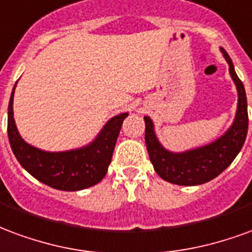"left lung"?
<instances>
[{
    "label": "left lung",
    "instance_id": "8db88e82",
    "mask_svg": "<svg viewBox=\"0 0 252 252\" xmlns=\"http://www.w3.org/2000/svg\"><path fill=\"white\" fill-rule=\"evenodd\" d=\"M225 62L229 65V75L234 80L238 91V107L232 125L227 131L216 138L214 142L199 148L189 149L185 152H170L165 149L157 138L154 124L150 117L145 119V142L149 157L161 179L176 185H200L205 184L218 177L223 170L228 168L235 157L243 148L249 130V114L247 98L242 80L235 72L232 60L228 53L220 47Z\"/></svg>",
    "mask_w": 252,
    "mask_h": 252
}]
</instances>
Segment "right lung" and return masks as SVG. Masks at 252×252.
<instances>
[{
    "mask_svg": "<svg viewBox=\"0 0 252 252\" xmlns=\"http://www.w3.org/2000/svg\"><path fill=\"white\" fill-rule=\"evenodd\" d=\"M16 84L9 100L8 137L20 165L40 183L59 190H82L102 181L107 173L117 138L128 113L118 114L108 119L93 142L86 146L64 152H47L25 142L18 133L13 117Z\"/></svg>",
    "mask_w": 252,
    "mask_h": 252,
    "instance_id": "obj_1",
    "label": "right lung"
}]
</instances>
